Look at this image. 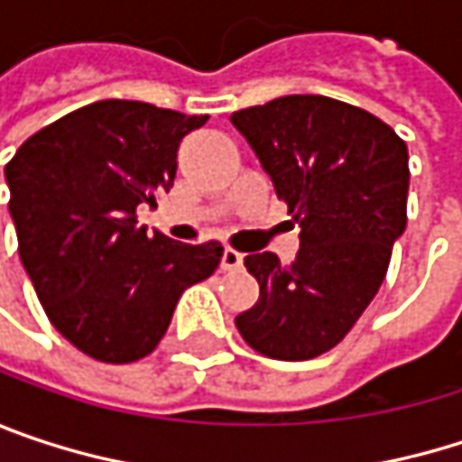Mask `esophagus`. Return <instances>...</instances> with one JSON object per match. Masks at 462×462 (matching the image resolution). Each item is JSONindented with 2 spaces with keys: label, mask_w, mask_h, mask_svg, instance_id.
Returning a JSON list of instances; mask_svg holds the SVG:
<instances>
[{
  "label": "esophagus",
  "mask_w": 462,
  "mask_h": 462,
  "mask_svg": "<svg viewBox=\"0 0 462 462\" xmlns=\"http://www.w3.org/2000/svg\"><path fill=\"white\" fill-rule=\"evenodd\" d=\"M240 264H243V254L227 245L225 254H222V270H237Z\"/></svg>",
  "instance_id": "obj_1"
}]
</instances>
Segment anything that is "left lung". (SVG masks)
Listing matches in <instances>:
<instances>
[{
  "instance_id": "obj_1",
  "label": "left lung",
  "mask_w": 462,
  "mask_h": 462,
  "mask_svg": "<svg viewBox=\"0 0 462 462\" xmlns=\"http://www.w3.org/2000/svg\"><path fill=\"white\" fill-rule=\"evenodd\" d=\"M230 120L300 225L291 264L273 251L243 259L259 300L235 326L267 358H316L345 339L385 281L407 227V143L366 109L326 96H283Z\"/></svg>"
}]
</instances>
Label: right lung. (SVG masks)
<instances>
[{
    "instance_id": "1",
    "label": "right lung",
    "mask_w": 462,
    "mask_h": 462,
    "mask_svg": "<svg viewBox=\"0 0 462 462\" xmlns=\"http://www.w3.org/2000/svg\"><path fill=\"white\" fill-rule=\"evenodd\" d=\"M208 115L106 98L50 123L5 165L18 254L50 323L85 356H149L184 289L222 262V243L189 245L139 227L176 179L179 143Z\"/></svg>"
}]
</instances>
